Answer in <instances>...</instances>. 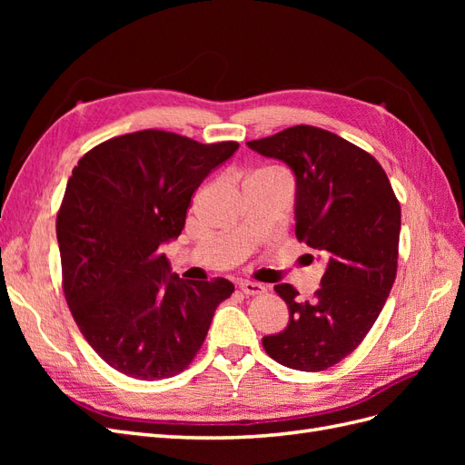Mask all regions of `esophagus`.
<instances>
[{"label":"esophagus","mask_w":465,"mask_h":465,"mask_svg":"<svg viewBox=\"0 0 465 465\" xmlns=\"http://www.w3.org/2000/svg\"><path fill=\"white\" fill-rule=\"evenodd\" d=\"M238 289H241L244 294H262V292H265V287L256 283V281H241V283H238Z\"/></svg>","instance_id":"1"}]
</instances>
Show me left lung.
Wrapping results in <instances>:
<instances>
[{
  "mask_svg": "<svg viewBox=\"0 0 465 465\" xmlns=\"http://www.w3.org/2000/svg\"><path fill=\"white\" fill-rule=\"evenodd\" d=\"M246 145L291 168L294 232L326 260L316 299L301 301L292 285H275L289 323L265 335L263 349L283 367L326 371L353 353L382 312L398 272L400 202L372 154L314 125Z\"/></svg>",
  "mask_w": 465,
  "mask_h": 465,
  "instance_id": "obj_1",
  "label": "left lung"
}]
</instances>
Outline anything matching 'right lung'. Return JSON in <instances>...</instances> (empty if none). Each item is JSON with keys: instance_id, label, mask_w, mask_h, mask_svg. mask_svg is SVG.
<instances>
[{"instance_id": "right-lung-1", "label": "right lung", "mask_w": 465, "mask_h": 465, "mask_svg": "<svg viewBox=\"0 0 465 465\" xmlns=\"http://www.w3.org/2000/svg\"><path fill=\"white\" fill-rule=\"evenodd\" d=\"M236 149L143 130L96 145L67 180L55 219L64 294L83 337L118 372L163 380L184 371L232 294L227 279H180L161 248Z\"/></svg>"}]
</instances>
